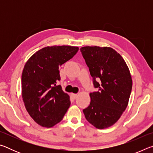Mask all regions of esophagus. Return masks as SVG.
<instances>
[{"label": "esophagus", "mask_w": 153, "mask_h": 153, "mask_svg": "<svg viewBox=\"0 0 153 153\" xmlns=\"http://www.w3.org/2000/svg\"><path fill=\"white\" fill-rule=\"evenodd\" d=\"M71 97L74 99H76V98L77 97V94H71Z\"/></svg>", "instance_id": "34e87169"}]
</instances>
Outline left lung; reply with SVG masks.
<instances>
[{"instance_id":"left-lung-1","label":"left lung","mask_w":153,"mask_h":153,"mask_svg":"<svg viewBox=\"0 0 153 153\" xmlns=\"http://www.w3.org/2000/svg\"><path fill=\"white\" fill-rule=\"evenodd\" d=\"M80 51L97 88L90 94L91 101L83 112L95 128H108L128 106L132 88L129 70L122 56L110 47L84 46Z\"/></svg>"}]
</instances>
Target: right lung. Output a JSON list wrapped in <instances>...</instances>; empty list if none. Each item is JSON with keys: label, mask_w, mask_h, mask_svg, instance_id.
Returning <instances> with one entry per match:
<instances>
[{"label": "right lung", "mask_w": 153, "mask_h": 153, "mask_svg": "<svg viewBox=\"0 0 153 153\" xmlns=\"http://www.w3.org/2000/svg\"><path fill=\"white\" fill-rule=\"evenodd\" d=\"M79 48L71 46H47L31 56L22 76V98L34 121L51 128L62 120L70 106L69 95L57 82L59 68L70 60Z\"/></svg>", "instance_id": "1"}]
</instances>
